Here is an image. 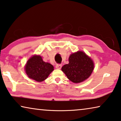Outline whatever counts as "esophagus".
Masks as SVG:
<instances>
[{
  "mask_svg": "<svg viewBox=\"0 0 121 121\" xmlns=\"http://www.w3.org/2000/svg\"><path fill=\"white\" fill-rule=\"evenodd\" d=\"M55 67H56V69H60L62 67V65H60V64H57L56 66H55Z\"/></svg>",
  "mask_w": 121,
  "mask_h": 121,
  "instance_id": "esophagus-1",
  "label": "esophagus"
}]
</instances>
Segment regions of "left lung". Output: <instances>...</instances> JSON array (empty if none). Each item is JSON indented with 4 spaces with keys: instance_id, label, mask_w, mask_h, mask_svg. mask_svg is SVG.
<instances>
[{
    "instance_id": "left-lung-1",
    "label": "left lung",
    "mask_w": 121,
    "mask_h": 121,
    "mask_svg": "<svg viewBox=\"0 0 121 121\" xmlns=\"http://www.w3.org/2000/svg\"><path fill=\"white\" fill-rule=\"evenodd\" d=\"M94 65L92 59L82 51H78L69 57V63L61 70L69 80L74 83L83 82L91 76Z\"/></svg>"
}]
</instances>
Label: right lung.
Instances as JSON below:
<instances>
[{
    "label": "right lung",
    "mask_w": 121,
    "mask_h": 121,
    "mask_svg": "<svg viewBox=\"0 0 121 121\" xmlns=\"http://www.w3.org/2000/svg\"><path fill=\"white\" fill-rule=\"evenodd\" d=\"M25 69L28 78L37 82L46 79L54 70L53 65L43 61L40 55H34L27 61Z\"/></svg>",
    "instance_id": "1"
}]
</instances>
